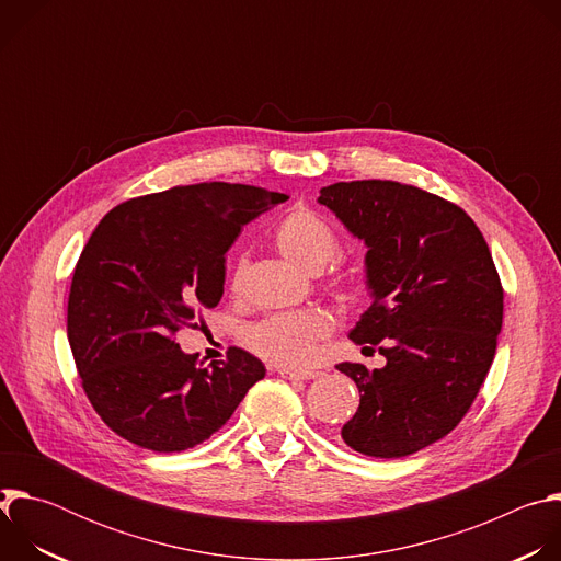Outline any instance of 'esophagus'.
Listing matches in <instances>:
<instances>
[{
  "mask_svg": "<svg viewBox=\"0 0 561 561\" xmlns=\"http://www.w3.org/2000/svg\"><path fill=\"white\" fill-rule=\"evenodd\" d=\"M284 379H314L319 370H293V368H279L277 370Z\"/></svg>",
  "mask_w": 561,
  "mask_h": 561,
  "instance_id": "obj_1",
  "label": "esophagus"
}]
</instances>
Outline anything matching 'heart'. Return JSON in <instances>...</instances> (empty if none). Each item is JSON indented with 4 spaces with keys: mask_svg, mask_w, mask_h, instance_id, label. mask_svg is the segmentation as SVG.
<instances>
[{
    "mask_svg": "<svg viewBox=\"0 0 561 561\" xmlns=\"http://www.w3.org/2000/svg\"><path fill=\"white\" fill-rule=\"evenodd\" d=\"M277 247L293 264L308 273L322 271L340 251V239L333 226L312 210L290 213L277 228ZM249 260H237L232 290L244 282ZM348 279H342L346 286ZM333 331V317L322 308H306L266 317L249 331V344L266 359L282 366H306L322 342Z\"/></svg>",
    "mask_w": 561,
    "mask_h": 561,
    "instance_id": "heart-1",
    "label": "heart"
}]
</instances>
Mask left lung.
<instances>
[{
	"mask_svg": "<svg viewBox=\"0 0 561 561\" xmlns=\"http://www.w3.org/2000/svg\"><path fill=\"white\" fill-rule=\"evenodd\" d=\"M317 202L368 249L373 304L348 337L381 342L386 357L375 370L337 364L359 388L342 439L368 457L413 455L461 422L493 364L504 290L489 244L459 206L399 182H337Z\"/></svg>",
	"mask_w": 561,
	"mask_h": 561,
	"instance_id": "left-lung-1",
	"label": "left lung"
}]
</instances>
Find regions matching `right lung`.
Masks as SVG:
<instances>
[{"label":"right lung","instance_id":"right-lung-1","mask_svg":"<svg viewBox=\"0 0 561 561\" xmlns=\"http://www.w3.org/2000/svg\"><path fill=\"white\" fill-rule=\"evenodd\" d=\"M286 199L204 182L128 199L98 224L72 273L68 342L93 409L119 437L154 453L193 448L266 375L242 348L202 366L173 337L219 304L237 234Z\"/></svg>","mask_w":561,"mask_h":561}]
</instances>
